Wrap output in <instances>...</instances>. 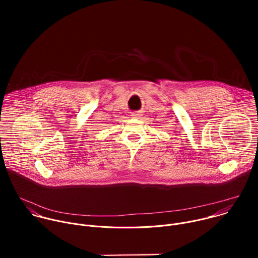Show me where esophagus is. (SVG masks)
I'll return each instance as SVG.
<instances>
[{
    "mask_svg": "<svg viewBox=\"0 0 258 258\" xmlns=\"http://www.w3.org/2000/svg\"><path fill=\"white\" fill-rule=\"evenodd\" d=\"M140 116H141V114H140L139 112H133V113H132V117H133V118H139Z\"/></svg>",
    "mask_w": 258,
    "mask_h": 258,
    "instance_id": "1",
    "label": "esophagus"
}]
</instances>
